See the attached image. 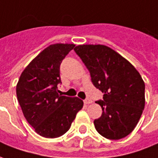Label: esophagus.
Here are the masks:
<instances>
[{"mask_svg":"<svg viewBox=\"0 0 158 158\" xmlns=\"http://www.w3.org/2000/svg\"><path fill=\"white\" fill-rule=\"evenodd\" d=\"M84 102H85V104H90L92 102V101L90 99H85V100H84Z\"/></svg>","mask_w":158,"mask_h":158,"instance_id":"obj_1","label":"esophagus"}]
</instances>
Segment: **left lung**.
<instances>
[{
  "mask_svg": "<svg viewBox=\"0 0 158 158\" xmlns=\"http://www.w3.org/2000/svg\"><path fill=\"white\" fill-rule=\"evenodd\" d=\"M74 51L89 70L91 82L103 93L95 127L109 139H120L133 132L144 108V82L132 64L105 45L83 44Z\"/></svg>",
  "mask_w": 158,
  "mask_h": 158,
  "instance_id": "1",
  "label": "left lung"
}]
</instances>
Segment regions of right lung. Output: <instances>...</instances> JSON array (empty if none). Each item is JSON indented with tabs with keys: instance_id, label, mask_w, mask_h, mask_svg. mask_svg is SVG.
<instances>
[{
	"instance_id": "add662e5",
	"label": "right lung",
	"mask_w": 158,
	"mask_h": 158,
	"mask_svg": "<svg viewBox=\"0 0 158 158\" xmlns=\"http://www.w3.org/2000/svg\"><path fill=\"white\" fill-rule=\"evenodd\" d=\"M74 44L49 45L22 72L16 86L19 103L26 121L39 135L57 138L68 132L83 108L79 98L58 94L60 66Z\"/></svg>"
}]
</instances>
